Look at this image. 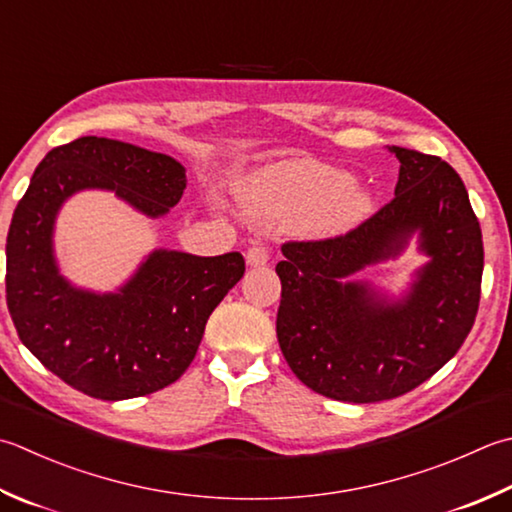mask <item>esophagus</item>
I'll list each match as a JSON object with an SVG mask.
<instances>
[{
    "instance_id": "esophagus-1",
    "label": "esophagus",
    "mask_w": 512,
    "mask_h": 512,
    "mask_svg": "<svg viewBox=\"0 0 512 512\" xmlns=\"http://www.w3.org/2000/svg\"><path fill=\"white\" fill-rule=\"evenodd\" d=\"M270 259V253L266 246H250L246 250V264L253 266V268H259V266H266Z\"/></svg>"
}]
</instances>
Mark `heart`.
Segmentation results:
<instances>
[{"label":"heart","instance_id":"b5f03b06","mask_svg":"<svg viewBox=\"0 0 512 512\" xmlns=\"http://www.w3.org/2000/svg\"><path fill=\"white\" fill-rule=\"evenodd\" d=\"M244 213L268 228L342 235L373 215L375 195L346 170L315 159H284L257 168L237 188Z\"/></svg>","mask_w":512,"mask_h":512}]
</instances>
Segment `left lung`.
<instances>
[{
	"mask_svg": "<svg viewBox=\"0 0 512 512\" xmlns=\"http://www.w3.org/2000/svg\"><path fill=\"white\" fill-rule=\"evenodd\" d=\"M399 159L395 199L326 242L282 246L277 339L290 370L337 402H384L424 384L475 324L484 273L482 228L468 190L439 157L388 146ZM427 264L392 291L359 280L412 239Z\"/></svg>",
	"mask_w": 512,
	"mask_h": 512,
	"instance_id": "left-lung-1",
	"label": "left lung"
}]
</instances>
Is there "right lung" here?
Returning a JSON list of instances; mask_svg holds the SVG:
<instances>
[{
    "label": "right lung",
    "instance_id": "right-lung-1",
    "mask_svg": "<svg viewBox=\"0 0 512 512\" xmlns=\"http://www.w3.org/2000/svg\"><path fill=\"white\" fill-rule=\"evenodd\" d=\"M175 157L108 137H79L39 162L6 239V302L22 344L82 393L119 402L186 373L217 304L244 277V257L155 248L115 290L70 282L55 224L70 197L106 190L162 219L186 188Z\"/></svg>",
    "mask_w": 512,
    "mask_h": 512
}]
</instances>
